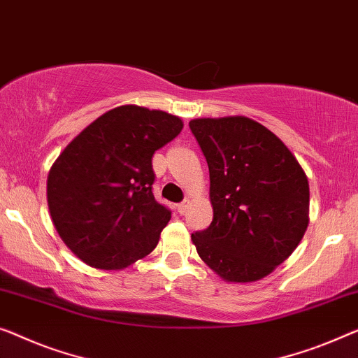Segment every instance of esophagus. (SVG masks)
Instances as JSON below:
<instances>
[{"label":"esophagus","mask_w":358,"mask_h":358,"mask_svg":"<svg viewBox=\"0 0 358 358\" xmlns=\"http://www.w3.org/2000/svg\"><path fill=\"white\" fill-rule=\"evenodd\" d=\"M177 210L181 213V215H183V213L188 210V202H181V204L177 206Z\"/></svg>","instance_id":"esophagus-1"}]
</instances>
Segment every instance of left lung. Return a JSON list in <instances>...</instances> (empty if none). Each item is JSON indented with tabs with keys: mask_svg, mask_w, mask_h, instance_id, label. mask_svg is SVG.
<instances>
[{
	"mask_svg": "<svg viewBox=\"0 0 358 358\" xmlns=\"http://www.w3.org/2000/svg\"><path fill=\"white\" fill-rule=\"evenodd\" d=\"M209 165L210 227L191 234L199 257L227 282H254L294 252L308 227V180L273 131L244 115L193 119Z\"/></svg>",
	"mask_w": 358,
	"mask_h": 358,
	"instance_id": "1",
	"label": "left lung"
}]
</instances>
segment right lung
<instances>
[{"instance_id":"1","label":"right lung","mask_w":358,"mask_h":358,"mask_svg":"<svg viewBox=\"0 0 358 358\" xmlns=\"http://www.w3.org/2000/svg\"><path fill=\"white\" fill-rule=\"evenodd\" d=\"M181 128L178 115L125 104L64 148L48 173L46 197L52 225L80 260L124 270L157 246L170 212L154 199L152 154Z\"/></svg>"}]
</instances>
